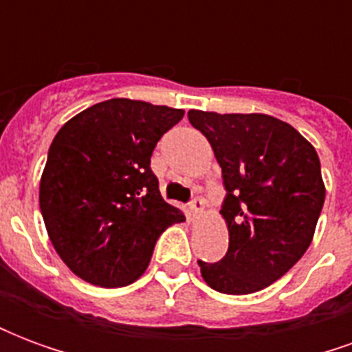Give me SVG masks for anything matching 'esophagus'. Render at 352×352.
Masks as SVG:
<instances>
[{
	"label": "esophagus",
	"instance_id": "esophagus-1",
	"mask_svg": "<svg viewBox=\"0 0 352 352\" xmlns=\"http://www.w3.org/2000/svg\"><path fill=\"white\" fill-rule=\"evenodd\" d=\"M204 207H206V201L201 198H194L190 204V211H192V217L194 219H199L201 213H204Z\"/></svg>",
	"mask_w": 352,
	"mask_h": 352
}]
</instances>
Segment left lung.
<instances>
[{
	"label": "left lung",
	"instance_id": "8db88e82",
	"mask_svg": "<svg viewBox=\"0 0 352 352\" xmlns=\"http://www.w3.org/2000/svg\"><path fill=\"white\" fill-rule=\"evenodd\" d=\"M213 146L226 198L228 252L198 260L201 277L222 294H252L280 279L313 241L324 206L315 146L290 124L262 113L188 111Z\"/></svg>",
	"mask_w": 352,
	"mask_h": 352
}]
</instances>
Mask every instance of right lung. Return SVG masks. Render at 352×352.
I'll list each match as a JSON object with an SVG mask.
<instances>
[{"instance_id":"obj_1","label":"right lung","mask_w":352,"mask_h":352,"mask_svg":"<svg viewBox=\"0 0 352 352\" xmlns=\"http://www.w3.org/2000/svg\"><path fill=\"white\" fill-rule=\"evenodd\" d=\"M183 109L115 98L60 128L39 184V207L58 256L96 287L131 285L156 239L184 214L164 201L151 156Z\"/></svg>"}]
</instances>
